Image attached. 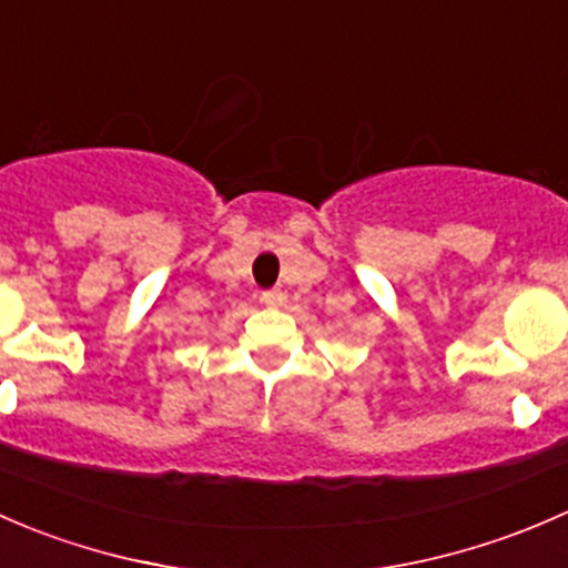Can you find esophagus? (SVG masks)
<instances>
[{"label":"esophagus","mask_w":568,"mask_h":568,"mask_svg":"<svg viewBox=\"0 0 568 568\" xmlns=\"http://www.w3.org/2000/svg\"><path fill=\"white\" fill-rule=\"evenodd\" d=\"M262 303H265V306H282L284 303V292L282 290H267V292H262Z\"/></svg>","instance_id":"1"}]
</instances>
